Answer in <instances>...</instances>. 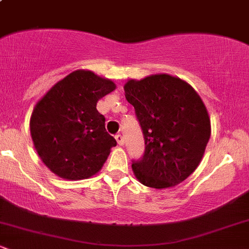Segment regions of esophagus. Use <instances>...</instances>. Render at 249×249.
<instances>
[{
    "mask_svg": "<svg viewBox=\"0 0 249 249\" xmlns=\"http://www.w3.org/2000/svg\"><path fill=\"white\" fill-rule=\"evenodd\" d=\"M115 138H116L117 142H118V145H121V146H123V145H124V137H123L122 134H117Z\"/></svg>",
    "mask_w": 249,
    "mask_h": 249,
    "instance_id": "esophagus-1",
    "label": "esophagus"
}]
</instances>
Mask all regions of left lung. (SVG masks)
Returning a JSON list of instances; mask_svg holds the SVG:
<instances>
[{"label":"left lung","mask_w":249,"mask_h":249,"mask_svg":"<svg viewBox=\"0 0 249 249\" xmlns=\"http://www.w3.org/2000/svg\"><path fill=\"white\" fill-rule=\"evenodd\" d=\"M124 91L145 139L144 156L132 162L137 180L157 190L184 181L199 166L211 137L202 99L187 82L166 73L130 79Z\"/></svg>","instance_id":"obj_1"}]
</instances>
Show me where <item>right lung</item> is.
<instances>
[{
    "label": "right lung",
    "instance_id": "right-lung-1",
    "mask_svg": "<svg viewBox=\"0 0 249 249\" xmlns=\"http://www.w3.org/2000/svg\"><path fill=\"white\" fill-rule=\"evenodd\" d=\"M116 84L92 71L76 70L37 102L30 133L41 160L67 180H82L102 170L117 142L105 130L97 102Z\"/></svg>",
    "mask_w": 249,
    "mask_h": 249
}]
</instances>
